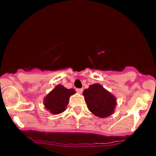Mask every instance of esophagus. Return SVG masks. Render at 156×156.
<instances>
[{"mask_svg": "<svg viewBox=\"0 0 156 156\" xmlns=\"http://www.w3.org/2000/svg\"><path fill=\"white\" fill-rule=\"evenodd\" d=\"M76 92H78V93L81 94L82 92H83V89H76Z\"/></svg>", "mask_w": 156, "mask_h": 156, "instance_id": "obj_1", "label": "esophagus"}]
</instances>
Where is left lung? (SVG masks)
Returning a JSON list of instances; mask_svg holds the SVG:
<instances>
[{
  "mask_svg": "<svg viewBox=\"0 0 156 156\" xmlns=\"http://www.w3.org/2000/svg\"><path fill=\"white\" fill-rule=\"evenodd\" d=\"M83 95L89 110L98 117L105 118L113 113L116 106L115 98L101 85H90L83 90Z\"/></svg>",
  "mask_w": 156,
  "mask_h": 156,
  "instance_id": "left-lung-1",
  "label": "left lung"
}]
</instances>
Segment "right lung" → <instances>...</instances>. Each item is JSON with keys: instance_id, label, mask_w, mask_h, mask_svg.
Masks as SVG:
<instances>
[{"instance_id": "add662e5", "label": "right lung", "mask_w": 156, "mask_h": 156, "mask_svg": "<svg viewBox=\"0 0 156 156\" xmlns=\"http://www.w3.org/2000/svg\"><path fill=\"white\" fill-rule=\"evenodd\" d=\"M75 93L73 89L65 88L62 85H58L44 98V106L52 114H59L66 109L69 98Z\"/></svg>"}]
</instances>
